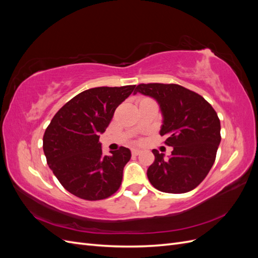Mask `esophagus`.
Returning <instances> with one entry per match:
<instances>
[{
	"label": "esophagus",
	"instance_id": "1",
	"mask_svg": "<svg viewBox=\"0 0 258 258\" xmlns=\"http://www.w3.org/2000/svg\"><path fill=\"white\" fill-rule=\"evenodd\" d=\"M140 153H141V151L138 150V148H132V150H131V154L134 156H138Z\"/></svg>",
	"mask_w": 258,
	"mask_h": 258
}]
</instances>
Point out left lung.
Segmentation results:
<instances>
[{"instance_id":"left-lung-1","label":"left lung","mask_w":258,"mask_h":258,"mask_svg":"<svg viewBox=\"0 0 258 258\" xmlns=\"http://www.w3.org/2000/svg\"><path fill=\"white\" fill-rule=\"evenodd\" d=\"M157 101L162 113L160 136L172 146L169 159L153 150L155 161L147 169L151 184L163 192L184 194L204 181L221 143V121L208 101L176 84H140L134 92Z\"/></svg>"}]
</instances>
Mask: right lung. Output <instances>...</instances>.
<instances>
[{
  "label": "right lung",
  "instance_id": "obj_1",
  "mask_svg": "<svg viewBox=\"0 0 258 258\" xmlns=\"http://www.w3.org/2000/svg\"><path fill=\"white\" fill-rule=\"evenodd\" d=\"M136 85L85 90L53 116L43 137V150L53 174L64 188L85 200H101L118 190L123 167L131 158L120 146L102 154L100 135L110 124L116 107Z\"/></svg>",
  "mask_w": 258,
  "mask_h": 258
}]
</instances>
